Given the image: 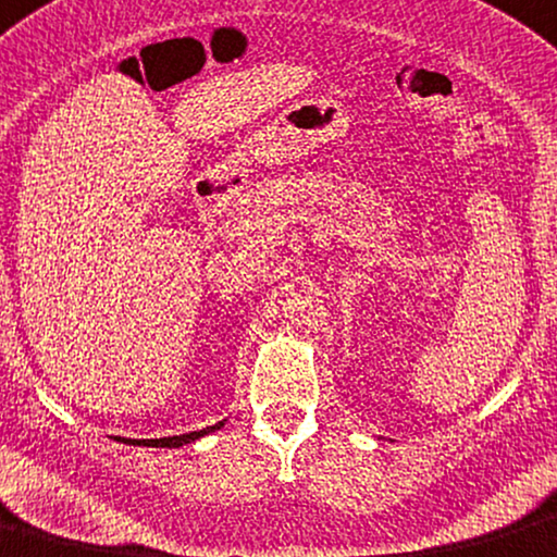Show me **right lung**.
I'll return each instance as SVG.
<instances>
[{
  "label": "right lung",
  "instance_id": "obj_1",
  "mask_svg": "<svg viewBox=\"0 0 557 557\" xmlns=\"http://www.w3.org/2000/svg\"><path fill=\"white\" fill-rule=\"evenodd\" d=\"M224 426V421H219V424L213 426H205L200 432H186V435H173V437H160V441H125L122 437V443H131V446H151V448H178V446H186V443L197 441V437L208 435V432H215Z\"/></svg>",
  "mask_w": 557,
  "mask_h": 557
}]
</instances>
